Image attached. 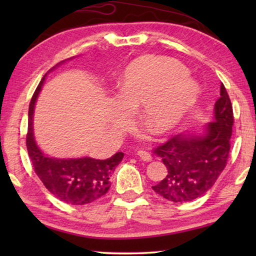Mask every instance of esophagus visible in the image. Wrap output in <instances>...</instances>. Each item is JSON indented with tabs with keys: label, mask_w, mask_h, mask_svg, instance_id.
<instances>
[{
	"label": "esophagus",
	"mask_w": 256,
	"mask_h": 256,
	"mask_svg": "<svg viewBox=\"0 0 256 256\" xmlns=\"http://www.w3.org/2000/svg\"><path fill=\"white\" fill-rule=\"evenodd\" d=\"M138 155L140 158L146 160V162H152V156L150 155L148 152H144V150H140V152H138Z\"/></svg>",
	"instance_id": "obj_1"
}]
</instances>
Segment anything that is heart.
<instances>
[{
    "label": "heart",
    "instance_id": "heart-1",
    "mask_svg": "<svg viewBox=\"0 0 256 256\" xmlns=\"http://www.w3.org/2000/svg\"><path fill=\"white\" fill-rule=\"evenodd\" d=\"M197 84L180 62L149 57L136 62L126 71L116 96L118 108L112 114L115 128L130 121L129 112L140 106V114L157 132L177 124L194 102Z\"/></svg>",
    "mask_w": 256,
    "mask_h": 256
}]
</instances>
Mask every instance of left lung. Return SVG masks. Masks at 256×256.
<instances>
[{
  "label": "left lung",
  "mask_w": 256,
  "mask_h": 256,
  "mask_svg": "<svg viewBox=\"0 0 256 256\" xmlns=\"http://www.w3.org/2000/svg\"><path fill=\"white\" fill-rule=\"evenodd\" d=\"M233 124V107L222 82L214 118L206 126L204 135H176L154 148L152 152L162 158L168 174L152 190L174 202H188L205 194L228 160Z\"/></svg>",
  "instance_id": "8db88e82"
}]
</instances>
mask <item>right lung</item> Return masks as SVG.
<instances>
[{"label":"right lung","instance_id":"add662e5","mask_svg":"<svg viewBox=\"0 0 256 256\" xmlns=\"http://www.w3.org/2000/svg\"><path fill=\"white\" fill-rule=\"evenodd\" d=\"M45 76L34 90L29 106L26 149L34 172L44 186L66 204L86 205L98 202L110 190V172L121 162L124 154L116 152L107 160H94L90 157L56 160L45 156L37 146L32 134L34 107Z\"/></svg>","mask_w":256,"mask_h":256}]
</instances>
